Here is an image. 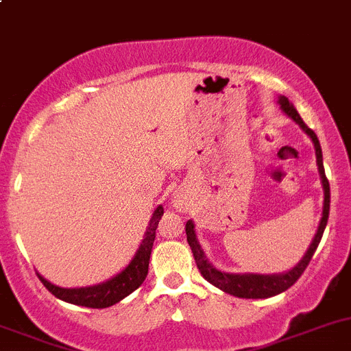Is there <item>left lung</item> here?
<instances>
[{
    "instance_id": "1",
    "label": "left lung",
    "mask_w": 351,
    "mask_h": 351,
    "mask_svg": "<svg viewBox=\"0 0 351 351\" xmlns=\"http://www.w3.org/2000/svg\"><path fill=\"white\" fill-rule=\"evenodd\" d=\"M278 105H280L282 112L285 115H289L307 136L311 137L314 144V151H316V165L317 171H319L321 185H323L324 192V202H323V215H321L319 226H317V231L314 234L313 241H311L309 247L304 253L302 260L292 268V270L284 271V274H274V275H261V274H229V271H222L219 268H215L214 265L208 261V258L205 256L204 250H202L200 243H198V238L195 234V224L193 221H189L185 226L186 231V241H189L190 247H192L193 258H195V263L200 270L202 277L207 282H210L212 285L221 289L222 292L231 293L234 297H241V299H267V297H274L277 293L285 292L287 289H290L297 280H299L300 275L304 274V270L309 265L311 258L316 253L317 246H319L321 238H323V232L326 229L328 217H329V182L326 178V173H324L323 166V151H321V144L317 136L314 134V130H311L309 127L304 123V120L300 119V115L297 113L295 107L289 101L287 97H278Z\"/></svg>"
}]
</instances>
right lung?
Segmentation results:
<instances>
[{
    "label": "right lung",
    "mask_w": 351,
    "mask_h": 351,
    "mask_svg": "<svg viewBox=\"0 0 351 351\" xmlns=\"http://www.w3.org/2000/svg\"><path fill=\"white\" fill-rule=\"evenodd\" d=\"M165 214V208L162 205H158L153 212V217H151L149 226H147L146 232H144V239L141 241L139 250L136 251L134 258L130 260V263L123 268L122 271L115 275V277L108 278V280L101 282V284L90 285V287H77V289H64V287H59L51 284L47 278H40L42 284L45 285V289L56 295L58 299L64 300V302L74 304V306H83V307H91V309H105V307L113 306V304L120 302L122 299H125L129 293H132L134 290L139 289L143 285V282L147 277V268H149V258L151 251H153V243L156 238V229H158L159 221H161V215Z\"/></svg>",
    "instance_id": "add662e5"
}]
</instances>
